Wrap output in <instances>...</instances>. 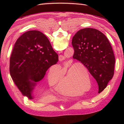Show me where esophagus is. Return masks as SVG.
<instances>
[{
  "instance_id": "esophagus-1",
  "label": "esophagus",
  "mask_w": 124,
  "mask_h": 124,
  "mask_svg": "<svg viewBox=\"0 0 124 124\" xmlns=\"http://www.w3.org/2000/svg\"><path fill=\"white\" fill-rule=\"evenodd\" d=\"M63 59H65V57H63L62 55H59V60L61 62H62L63 61Z\"/></svg>"
}]
</instances>
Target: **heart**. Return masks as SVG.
I'll return each mask as SVG.
<instances>
[{
  "label": "heart",
  "mask_w": 124,
  "mask_h": 124,
  "mask_svg": "<svg viewBox=\"0 0 124 124\" xmlns=\"http://www.w3.org/2000/svg\"><path fill=\"white\" fill-rule=\"evenodd\" d=\"M68 69L67 70V69ZM67 70V73L62 76L63 78H69L64 83L58 86L59 91L62 93L68 96H75L80 94L81 93L76 92L73 87L78 88L84 87L87 84V82L91 83V77L87 73V69L81 63H74L72 59L67 61L65 63L63 70L58 72H54V73L58 78L62 77L65 71ZM48 83L51 86L55 85L57 83V79L54 75L50 74L48 77Z\"/></svg>",
  "instance_id": "heart-1"
}]
</instances>
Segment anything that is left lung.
Masks as SVG:
<instances>
[{"instance_id": "left-lung-1", "label": "left lung", "mask_w": 124, "mask_h": 124, "mask_svg": "<svg viewBox=\"0 0 124 124\" xmlns=\"http://www.w3.org/2000/svg\"><path fill=\"white\" fill-rule=\"evenodd\" d=\"M73 58L87 68L98 85V93L107 87L114 75L115 56L108 38L98 30L85 28L73 36Z\"/></svg>"}]
</instances>
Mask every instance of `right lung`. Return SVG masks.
Returning a JSON list of instances; mask_svg holds the SVG:
<instances>
[{"label": "right lung", "mask_w": 124, "mask_h": 124, "mask_svg": "<svg viewBox=\"0 0 124 124\" xmlns=\"http://www.w3.org/2000/svg\"><path fill=\"white\" fill-rule=\"evenodd\" d=\"M58 61V54L42 32L28 31L15 43L10 60V75L22 94L33 99L35 87Z\"/></svg>", "instance_id": "right-lung-1"}]
</instances>
